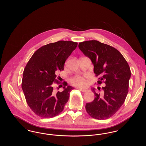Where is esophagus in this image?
<instances>
[{
  "label": "esophagus",
  "instance_id": "esophagus-1",
  "mask_svg": "<svg viewBox=\"0 0 146 146\" xmlns=\"http://www.w3.org/2000/svg\"><path fill=\"white\" fill-rule=\"evenodd\" d=\"M79 90L80 91H82V92H85L88 91V90H86V89H82V88H79Z\"/></svg>",
  "mask_w": 146,
  "mask_h": 146
}]
</instances>
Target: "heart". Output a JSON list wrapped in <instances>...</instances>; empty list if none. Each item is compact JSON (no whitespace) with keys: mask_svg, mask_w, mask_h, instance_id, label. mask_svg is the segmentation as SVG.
Instances as JSON below:
<instances>
[{"mask_svg":"<svg viewBox=\"0 0 146 146\" xmlns=\"http://www.w3.org/2000/svg\"><path fill=\"white\" fill-rule=\"evenodd\" d=\"M71 83L76 86H83L86 84V80L82 76H76L71 80Z\"/></svg>","mask_w":146,"mask_h":146,"instance_id":"obj_1","label":"heart"}]
</instances>
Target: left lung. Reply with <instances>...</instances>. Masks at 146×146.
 Instances as JSON below:
<instances>
[{
	"mask_svg": "<svg viewBox=\"0 0 146 146\" xmlns=\"http://www.w3.org/2000/svg\"><path fill=\"white\" fill-rule=\"evenodd\" d=\"M78 46L92 61L96 76H101L98 84H101L103 82L106 84L102 88L103 91L101 94L92 89L95 98L86 104V111L96 119L110 118L125 101L131 77L130 67L118 50L107 44L89 40L80 42Z\"/></svg>",
	"mask_w": 146,
	"mask_h": 146,
	"instance_id": "1",
	"label": "left lung"
}]
</instances>
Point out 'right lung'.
<instances>
[{
  "mask_svg": "<svg viewBox=\"0 0 146 146\" xmlns=\"http://www.w3.org/2000/svg\"><path fill=\"white\" fill-rule=\"evenodd\" d=\"M77 45L76 42L63 40L46 44L35 52L26 66L22 89L29 107L38 116L55 117L68 102L74 88L63 83V91L56 92L53 85L60 84L56 79L57 74L63 70L65 61Z\"/></svg>",
  "mask_w": 146,
  "mask_h": 146,
  "instance_id": "obj_1",
  "label": "right lung"
}]
</instances>
